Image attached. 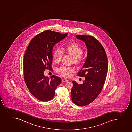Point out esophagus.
Here are the masks:
<instances>
[{
  "instance_id": "34e87169",
  "label": "esophagus",
  "mask_w": 132,
  "mask_h": 132,
  "mask_svg": "<svg viewBox=\"0 0 132 132\" xmlns=\"http://www.w3.org/2000/svg\"><path fill=\"white\" fill-rule=\"evenodd\" d=\"M62 82H68V80L66 79H62Z\"/></svg>"
}]
</instances>
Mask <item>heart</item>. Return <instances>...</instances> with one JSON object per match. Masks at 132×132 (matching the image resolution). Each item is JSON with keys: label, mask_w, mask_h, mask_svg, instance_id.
<instances>
[{"label": "heart", "mask_w": 132, "mask_h": 132, "mask_svg": "<svg viewBox=\"0 0 132 132\" xmlns=\"http://www.w3.org/2000/svg\"><path fill=\"white\" fill-rule=\"evenodd\" d=\"M64 49L66 53L73 57L74 63L78 64L82 60L83 49L77 43H72L67 44ZM63 56V52L60 49H56L53 53V58L55 63L60 62ZM74 71V69L73 67L65 66L61 67L57 69L58 73L62 77L67 78L70 77L71 73Z\"/></svg>", "instance_id": "heart-1"}]
</instances>
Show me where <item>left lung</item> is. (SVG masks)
I'll use <instances>...</instances> for the list:
<instances>
[{
	"instance_id": "8db88e82",
	"label": "left lung",
	"mask_w": 132,
	"mask_h": 132,
	"mask_svg": "<svg viewBox=\"0 0 132 132\" xmlns=\"http://www.w3.org/2000/svg\"><path fill=\"white\" fill-rule=\"evenodd\" d=\"M77 39L85 42L88 50L86 60L78 73L85 77L82 84L73 81L71 91L72 101L76 105L83 106L95 100L102 90L108 71V60L103 46L91 35H77Z\"/></svg>"
}]
</instances>
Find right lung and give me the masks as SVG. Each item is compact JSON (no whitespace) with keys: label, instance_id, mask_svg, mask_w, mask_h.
Wrapping results in <instances>:
<instances>
[{"label":"right lung","instance_id":"obj_1","mask_svg":"<svg viewBox=\"0 0 132 132\" xmlns=\"http://www.w3.org/2000/svg\"><path fill=\"white\" fill-rule=\"evenodd\" d=\"M67 35L46 30L34 37L27 48L23 59L24 80L30 93L39 101L52 99L61 82L60 77L52 75L50 79L44 73L46 69L53 71V48Z\"/></svg>","mask_w":132,"mask_h":132}]
</instances>
